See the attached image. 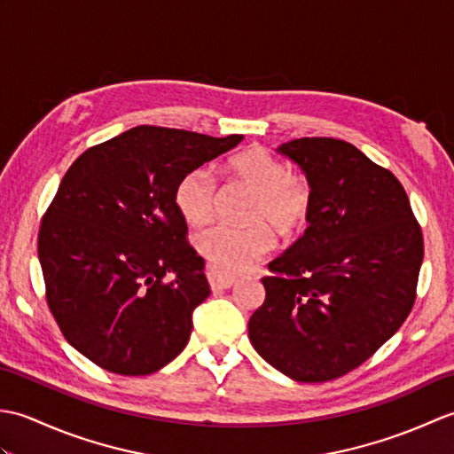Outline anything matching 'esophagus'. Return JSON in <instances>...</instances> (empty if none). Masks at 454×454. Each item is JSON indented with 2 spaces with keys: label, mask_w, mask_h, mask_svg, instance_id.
<instances>
[{
  "label": "esophagus",
  "mask_w": 454,
  "mask_h": 454,
  "mask_svg": "<svg viewBox=\"0 0 454 454\" xmlns=\"http://www.w3.org/2000/svg\"><path fill=\"white\" fill-rule=\"evenodd\" d=\"M207 278H208V285H210L212 291H220V288H230V286L236 283L234 277L222 275V273L215 271V269H208Z\"/></svg>",
  "instance_id": "34e87169"
}]
</instances>
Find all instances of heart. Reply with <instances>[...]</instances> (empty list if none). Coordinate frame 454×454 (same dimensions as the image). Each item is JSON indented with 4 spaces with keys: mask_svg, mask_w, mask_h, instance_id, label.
Instances as JSON below:
<instances>
[{
    "mask_svg": "<svg viewBox=\"0 0 454 454\" xmlns=\"http://www.w3.org/2000/svg\"><path fill=\"white\" fill-rule=\"evenodd\" d=\"M230 173L254 189L247 205L249 226L218 224L197 238V247L218 273L236 275L252 269L275 246L273 230L283 238L302 232L314 208V187L304 173L262 146L244 150L230 160ZM218 183L208 168H192L176 185V207L192 226L215 216Z\"/></svg>",
    "mask_w": 454,
    "mask_h": 454,
    "instance_id": "b5f03b06",
    "label": "heart"
}]
</instances>
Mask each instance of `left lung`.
Wrapping results in <instances>:
<instances>
[{"mask_svg":"<svg viewBox=\"0 0 454 454\" xmlns=\"http://www.w3.org/2000/svg\"><path fill=\"white\" fill-rule=\"evenodd\" d=\"M278 152L314 187L310 226L269 263L249 340L298 382L351 372L400 330L418 296L423 234L398 177L340 138H296Z\"/></svg>","mask_w":454,"mask_h":454,"instance_id":"1","label":"left lung"}]
</instances>
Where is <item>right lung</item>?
<instances>
[{
	"instance_id": "1",
	"label": "right lung",
	"mask_w": 454,
	"mask_h": 454,
	"mask_svg": "<svg viewBox=\"0 0 454 454\" xmlns=\"http://www.w3.org/2000/svg\"><path fill=\"white\" fill-rule=\"evenodd\" d=\"M242 138L142 124L95 144L66 171L41 220L38 262L51 314L91 363L152 374L187 345L210 288L176 185Z\"/></svg>"
}]
</instances>
